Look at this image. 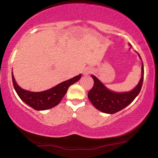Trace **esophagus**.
Returning <instances> with one entry per match:
<instances>
[{
    "label": "esophagus",
    "instance_id": "obj_1",
    "mask_svg": "<svg viewBox=\"0 0 158 158\" xmlns=\"http://www.w3.org/2000/svg\"><path fill=\"white\" fill-rule=\"evenodd\" d=\"M91 68H86V69H85V71H84V74L86 75V74H89V73H91Z\"/></svg>",
    "mask_w": 158,
    "mask_h": 158
}]
</instances>
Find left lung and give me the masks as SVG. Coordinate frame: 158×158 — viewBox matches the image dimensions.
<instances>
[{"label":"left lung","mask_w":158,"mask_h":158,"mask_svg":"<svg viewBox=\"0 0 158 158\" xmlns=\"http://www.w3.org/2000/svg\"><path fill=\"white\" fill-rule=\"evenodd\" d=\"M131 45V44H130ZM140 58L141 59L139 54ZM141 78L138 85L128 92L117 93L108 89L95 76L91 75L94 81L92 89L89 91V99L96 109L106 114H113L120 111L135 99L141 90L144 77V67L142 64Z\"/></svg>","instance_id":"obj_1"}]
</instances>
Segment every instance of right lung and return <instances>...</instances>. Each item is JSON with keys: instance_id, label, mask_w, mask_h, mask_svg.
Segmentation results:
<instances>
[{"instance_id": "1", "label": "right lung", "mask_w": 158, "mask_h": 158, "mask_svg": "<svg viewBox=\"0 0 158 158\" xmlns=\"http://www.w3.org/2000/svg\"><path fill=\"white\" fill-rule=\"evenodd\" d=\"M81 77V74H79L78 76L57 84L48 90L40 91V92H32L25 90L19 86L16 83L12 72L13 86L18 96L23 102L37 110H47L56 106L64 96L68 88L72 84L79 81Z\"/></svg>"}]
</instances>
